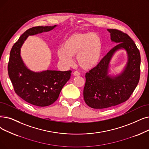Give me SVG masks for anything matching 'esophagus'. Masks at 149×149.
I'll return each mask as SVG.
<instances>
[{"label": "esophagus", "instance_id": "obj_1", "mask_svg": "<svg viewBox=\"0 0 149 149\" xmlns=\"http://www.w3.org/2000/svg\"><path fill=\"white\" fill-rule=\"evenodd\" d=\"M74 76H80V74L78 72V71H75V72L73 73Z\"/></svg>", "mask_w": 149, "mask_h": 149}]
</instances>
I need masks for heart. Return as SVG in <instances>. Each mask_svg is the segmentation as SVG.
Wrapping results in <instances>:
<instances>
[{"mask_svg": "<svg viewBox=\"0 0 149 149\" xmlns=\"http://www.w3.org/2000/svg\"><path fill=\"white\" fill-rule=\"evenodd\" d=\"M102 51V41L98 35L91 32L74 33L64 39L62 47L57 51V56L66 66H70L72 57L77 56L79 66L83 69H90L97 65Z\"/></svg>", "mask_w": 149, "mask_h": 149, "instance_id": "b5f03b06", "label": "heart"}]
</instances>
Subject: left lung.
Segmentation results:
<instances>
[{
    "mask_svg": "<svg viewBox=\"0 0 149 149\" xmlns=\"http://www.w3.org/2000/svg\"><path fill=\"white\" fill-rule=\"evenodd\" d=\"M107 30L110 33L111 41L118 44L85 75L84 100L89 107L95 109L116 106L127 100L140 78V52L132 39L120 30ZM120 49L126 51L127 63L120 74L111 77L108 74L109 63L114 53Z\"/></svg>",
    "mask_w": 149,
    "mask_h": 149,
    "instance_id": "obj_1",
    "label": "left lung"
}]
</instances>
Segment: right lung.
<instances>
[{
  "instance_id": "right-lung-1",
  "label": "right lung",
  "mask_w": 149,
  "mask_h": 149,
  "mask_svg": "<svg viewBox=\"0 0 149 149\" xmlns=\"http://www.w3.org/2000/svg\"><path fill=\"white\" fill-rule=\"evenodd\" d=\"M56 26L28 29L10 51L8 72L15 91L25 101L38 107L49 106L58 99L63 87L70 78L71 70H47L35 72L25 65L21 56V48L29 36L49 31Z\"/></svg>"
}]
</instances>
